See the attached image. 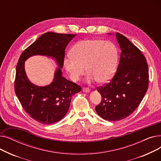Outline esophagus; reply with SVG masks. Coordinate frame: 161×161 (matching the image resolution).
<instances>
[{
  "label": "esophagus",
  "instance_id": "34e87169",
  "mask_svg": "<svg viewBox=\"0 0 161 161\" xmlns=\"http://www.w3.org/2000/svg\"><path fill=\"white\" fill-rule=\"evenodd\" d=\"M82 91H83V92H90V89H89V88H86V87L83 88Z\"/></svg>",
  "mask_w": 161,
  "mask_h": 161
}]
</instances>
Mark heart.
<instances>
[{
    "label": "heart",
    "mask_w": 161,
    "mask_h": 161,
    "mask_svg": "<svg viewBox=\"0 0 161 161\" xmlns=\"http://www.w3.org/2000/svg\"><path fill=\"white\" fill-rule=\"evenodd\" d=\"M70 54L64 59L63 64L73 81L79 80L86 70L89 83L96 81L107 83L115 74L119 53L111 42L100 39L80 40L71 48Z\"/></svg>",
    "instance_id": "b5f03b06"
}]
</instances>
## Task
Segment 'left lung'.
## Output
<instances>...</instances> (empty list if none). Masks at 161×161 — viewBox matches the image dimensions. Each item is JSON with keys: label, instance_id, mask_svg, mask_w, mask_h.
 <instances>
[{"label": "left lung", "instance_id": "8db88e82", "mask_svg": "<svg viewBox=\"0 0 161 161\" xmlns=\"http://www.w3.org/2000/svg\"><path fill=\"white\" fill-rule=\"evenodd\" d=\"M115 36L121 50L119 66L110 82L97 89L103 100L95 107L98 115L109 121L131 114L142 102L149 83L148 66L141 51L121 34L115 33Z\"/></svg>", "mask_w": 161, "mask_h": 161}]
</instances>
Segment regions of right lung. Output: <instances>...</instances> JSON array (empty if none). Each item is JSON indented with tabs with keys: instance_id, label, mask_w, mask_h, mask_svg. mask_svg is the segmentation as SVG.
Here are the masks:
<instances>
[{
	"instance_id": "right-lung-1",
	"label": "right lung",
	"mask_w": 161,
	"mask_h": 161,
	"mask_svg": "<svg viewBox=\"0 0 161 161\" xmlns=\"http://www.w3.org/2000/svg\"><path fill=\"white\" fill-rule=\"evenodd\" d=\"M76 35L48 32L23 51L16 67L15 92L25 111L35 121L51 125L61 120L69 110L72 97L81 91L80 86L62 75L64 50ZM35 55L53 58L58 67L49 85L32 84L25 72L24 63Z\"/></svg>"
}]
</instances>
